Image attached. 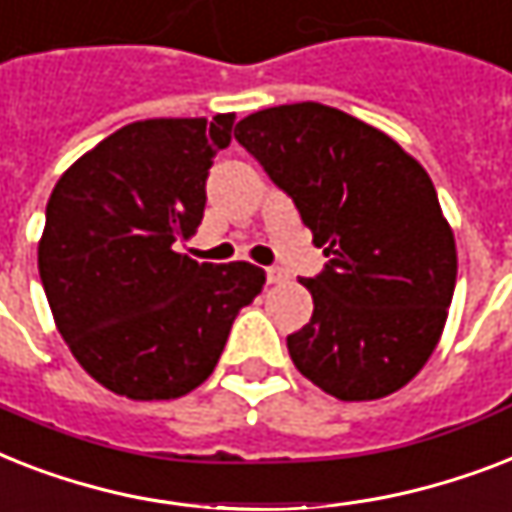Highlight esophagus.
Segmentation results:
<instances>
[{
  "label": "esophagus",
  "mask_w": 512,
  "mask_h": 512,
  "mask_svg": "<svg viewBox=\"0 0 512 512\" xmlns=\"http://www.w3.org/2000/svg\"><path fill=\"white\" fill-rule=\"evenodd\" d=\"M267 280L272 282V285H280V282H288V269L269 267V269H267Z\"/></svg>",
  "instance_id": "34e87169"
}]
</instances>
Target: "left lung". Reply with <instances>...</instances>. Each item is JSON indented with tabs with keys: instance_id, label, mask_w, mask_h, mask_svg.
I'll use <instances>...</instances> for the list:
<instances>
[{
	"instance_id": "1",
	"label": "left lung",
	"mask_w": 512,
	"mask_h": 512,
	"mask_svg": "<svg viewBox=\"0 0 512 512\" xmlns=\"http://www.w3.org/2000/svg\"><path fill=\"white\" fill-rule=\"evenodd\" d=\"M235 140L296 203L327 256L309 325L288 335L298 372L341 402L407 386L431 359L457 280L452 227L428 171L396 140L322 102L245 116Z\"/></svg>"
}]
</instances>
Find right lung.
<instances>
[{
	"label": "right lung",
	"instance_id": "obj_1",
	"mask_svg": "<svg viewBox=\"0 0 512 512\" xmlns=\"http://www.w3.org/2000/svg\"><path fill=\"white\" fill-rule=\"evenodd\" d=\"M232 124L235 113L134 121L81 155L49 195L39 240L49 309L76 362L113 394H190L267 282L248 261L216 267L177 251L198 232L208 169Z\"/></svg>",
	"mask_w": 512,
	"mask_h": 512
}]
</instances>
